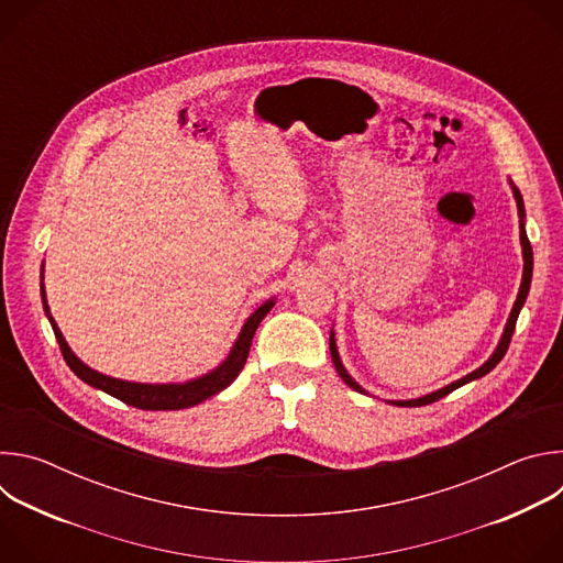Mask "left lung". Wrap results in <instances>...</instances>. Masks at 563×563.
Instances as JSON below:
<instances>
[{
  "instance_id": "left-lung-1",
  "label": "left lung",
  "mask_w": 563,
  "mask_h": 563,
  "mask_svg": "<svg viewBox=\"0 0 563 563\" xmlns=\"http://www.w3.org/2000/svg\"><path fill=\"white\" fill-rule=\"evenodd\" d=\"M508 185H510V189H512V196H515V202H517V213H519V240H521V254H523V276H521V287H519L517 300H515V305H512V309H510L508 323H506V328H504V334H501V339H499V343H497L495 352L490 354V358H488L484 365H478L474 372H470V374L461 376L459 380H452L450 385H445V387H441V389H434V391L423 394V396H419V398L387 400V404H391V406H400V408H419V406L434 404V400H439V398L448 396V394H450V391H454L456 387H461V385H465V383H470V380H476V378H481V376H486V374H488V372H493V369L499 365V361L506 356L508 345H510V339H512V332H515V325H517L519 311H521V307H523V302H526V298H528L530 283H532V247H530V240H528V233H526V207H523V198H521L519 189L512 185V180H508ZM330 352H332V361H334V367H336L339 376H341V378H343L352 389H356V391H361V394H367V391H365V389H363V387H361V385L350 376V372L345 369V365H343V361H341V356H339L334 328H332V332H330Z\"/></svg>"
}]
</instances>
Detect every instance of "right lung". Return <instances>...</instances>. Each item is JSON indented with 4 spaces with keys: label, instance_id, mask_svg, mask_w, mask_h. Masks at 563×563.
I'll use <instances>...</instances> for the list:
<instances>
[{
    "label": "right lung",
    "instance_id": "obj_1",
    "mask_svg": "<svg viewBox=\"0 0 563 563\" xmlns=\"http://www.w3.org/2000/svg\"><path fill=\"white\" fill-rule=\"evenodd\" d=\"M42 285H40V294H42V305H44V313L48 318V323L55 332V339L59 343L62 356L66 361V365L73 369V374L77 378H82L87 385L102 389L120 400H124L126 406L140 408V410H185V408H194L202 400L216 396L218 391H222L224 387H229L235 376L243 372L247 356H250V347H252V339L261 325V320L269 313V309L276 305V298L265 300L247 320L243 330H240L238 339L233 341L227 358L209 369L202 376H196L191 380L185 383H135V380H124V378H115V376H107L93 367H89L85 361H79L75 356V352L68 347L64 334L59 332L55 318L51 316V307L46 300V289H44V263H42Z\"/></svg>",
    "mask_w": 563,
    "mask_h": 563
}]
</instances>
